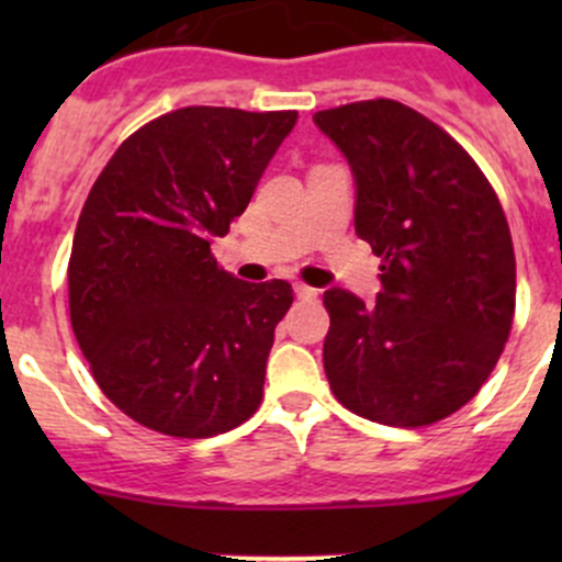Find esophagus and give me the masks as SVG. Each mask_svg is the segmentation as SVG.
<instances>
[{
	"label": "esophagus",
	"mask_w": 562,
	"mask_h": 562,
	"mask_svg": "<svg viewBox=\"0 0 562 562\" xmlns=\"http://www.w3.org/2000/svg\"><path fill=\"white\" fill-rule=\"evenodd\" d=\"M293 293H296V299H302V302H313V299H317L315 288L302 285V282H296V285H293Z\"/></svg>",
	"instance_id": "esophagus-1"
}]
</instances>
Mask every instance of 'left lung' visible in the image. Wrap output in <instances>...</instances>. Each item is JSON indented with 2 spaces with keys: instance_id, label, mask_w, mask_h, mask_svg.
<instances>
[{
  "instance_id": "left-lung-1",
  "label": "left lung",
  "mask_w": 562,
  "mask_h": 562,
  "mask_svg": "<svg viewBox=\"0 0 562 562\" xmlns=\"http://www.w3.org/2000/svg\"><path fill=\"white\" fill-rule=\"evenodd\" d=\"M313 122L348 160L356 234L383 258L375 304L323 293L326 378L370 422L427 427L473 400L512 331L506 214L468 151L413 108L364 100Z\"/></svg>"
}]
</instances>
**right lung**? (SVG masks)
<instances>
[{
    "instance_id": "add662e5",
    "label": "right lung",
    "mask_w": 562,
    "mask_h": 562,
    "mask_svg": "<svg viewBox=\"0 0 562 562\" xmlns=\"http://www.w3.org/2000/svg\"><path fill=\"white\" fill-rule=\"evenodd\" d=\"M296 111L190 105L130 135L72 239L70 321L103 394L144 427L212 438L263 400L285 280L245 282L212 258Z\"/></svg>"
}]
</instances>
